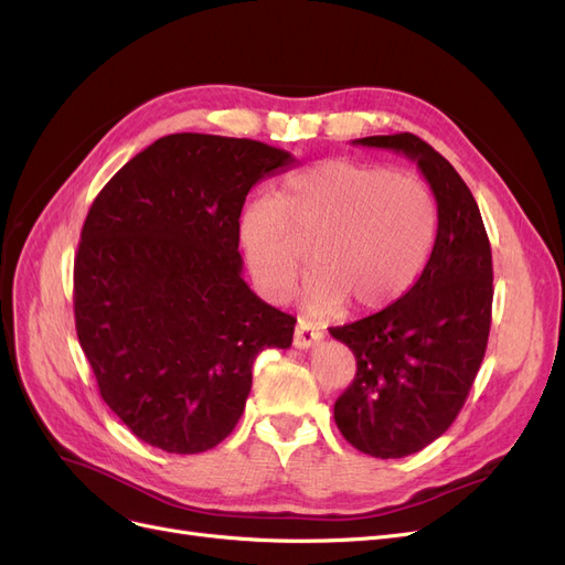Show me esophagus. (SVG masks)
I'll list each match as a JSON object with an SVG mask.
<instances>
[{"label": "esophagus", "instance_id": "1", "mask_svg": "<svg viewBox=\"0 0 565 565\" xmlns=\"http://www.w3.org/2000/svg\"><path fill=\"white\" fill-rule=\"evenodd\" d=\"M322 339V330L316 328L309 320H299L295 328V347L297 349H311Z\"/></svg>", "mask_w": 565, "mask_h": 565}]
</instances>
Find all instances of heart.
<instances>
[{
    "label": "heart",
    "mask_w": 565,
    "mask_h": 565,
    "mask_svg": "<svg viewBox=\"0 0 565 565\" xmlns=\"http://www.w3.org/2000/svg\"><path fill=\"white\" fill-rule=\"evenodd\" d=\"M254 282L285 299L311 247L306 306L332 313L349 299L374 311L401 299L429 259L436 202L426 183L380 164L322 160L289 177L278 200L254 198L237 224Z\"/></svg>",
    "instance_id": "1"
}]
</instances>
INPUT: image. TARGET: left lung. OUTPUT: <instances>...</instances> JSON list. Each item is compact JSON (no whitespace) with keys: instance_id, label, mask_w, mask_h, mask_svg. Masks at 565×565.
I'll list each match as a JSON object with an SVG mask.
<instances>
[{"instance_id":"1","label":"left lung","mask_w":565,"mask_h":565,"mask_svg":"<svg viewBox=\"0 0 565 565\" xmlns=\"http://www.w3.org/2000/svg\"><path fill=\"white\" fill-rule=\"evenodd\" d=\"M417 162L438 204L429 262L384 311L330 334L355 355L334 422L355 450L380 459L419 452L465 405L483 363L492 318V252L478 204L455 167L415 134L365 136Z\"/></svg>"}]
</instances>
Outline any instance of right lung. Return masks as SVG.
I'll list each match as a JSON object with an SVG mask.
<instances>
[{
  "label": "right lung",
  "instance_id": "right-lung-1",
  "mask_svg": "<svg viewBox=\"0 0 565 565\" xmlns=\"http://www.w3.org/2000/svg\"><path fill=\"white\" fill-rule=\"evenodd\" d=\"M292 164L262 141L169 134L96 195L75 254L77 339L100 398L148 446H218L256 355L292 344L297 318L252 292L237 252L249 188Z\"/></svg>",
  "mask_w": 565,
  "mask_h": 565
}]
</instances>
